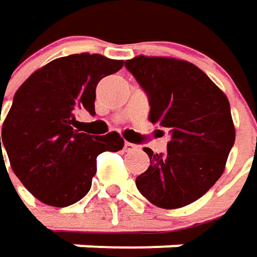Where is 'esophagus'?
<instances>
[{
	"label": "esophagus",
	"mask_w": 257,
	"mask_h": 257,
	"mask_svg": "<svg viewBox=\"0 0 257 257\" xmlns=\"http://www.w3.org/2000/svg\"><path fill=\"white\" fill-rule=\"evenodd\" d=\"M124 150H125V151H135V150H138V145H135V144H132V142H125V144H124Z\"/></svg>",
	"instance_id": "34e87169"
}]
</instances>
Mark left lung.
<instances>
[{
  "label": "left lung",
  "instance_id": "left-lung-1",
  "mask_svg": "<svg viewBox=\"0 0 257 257\" xmlns=\"http://www.w3.org/2000/svg\"><path fill=\"white\" fill-rule=\"evenodd\" d=\"M125 67L148 95L150 121L171 132L166 154L144 150L150 168L136 178V187L156 206H186L224 171L235 142L229 100L189 61L139 55Z\"/></svg>",
  "mask_w": 257,
  "mask_h": 257
}]
</instances>
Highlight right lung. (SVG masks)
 <instances>
[{
    "label": "right lung",
    "mask_w": 257,
    "mask_h": 257,
    "mask_svg": "<svg viewBox=\"0 0 257 257\" xmlns=\"http://www.w3.org/2000/svg\"><path fill=\"white\" fill-rule=\"evenodd\" d=\"M122 65L98 54H74L43 65L16 91L3 124L0 162L3 148L16 177L40 202L58 208L76 203L91 189L97 156L122 150L116 132L92 136L76 121L82 109L95 113L97 83Z\"/></svg>",
    "instance_id": "obj_1"
}]
</instances>
